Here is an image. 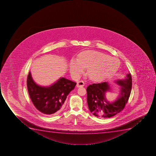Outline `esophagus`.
<instances>
[{"label": "esophagus", "mask_w": 156, "mask_h": 156, "mask_svg": "<svg viewBox=\"0 0 156 156\" xmlns=\"http://www.w3.org/2000/svg\"><path fill=\"white\" fill-rule=\"evenodd\" d=\"M84 86V83L83 81L80 80L78 81L77 83V87H83Z\"/></svg>", "instance_id": "1"}]
</instances>
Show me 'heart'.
<instances>
[{
  "label": "heart",
  "instance_id": "b5f03b06",
  "mask_svg": "<svg viewBox=\"0 0 156 156\" xmlns=\"http://www.w3.org/2000/svg\"><path fill=\"white\" fill-rule=\"evenodd\" d=\"M120 66L118 59L95 51H85L79 54L78 59H72L69 64L70 73L78 78L88 69V75L91 80L100 82L117 72Z\"/></svg>",
  "mask_w": 156,
  "mask_h": 156
}]
</instances>
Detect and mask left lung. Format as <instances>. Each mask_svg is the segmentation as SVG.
<instances>
[{"label":"left lung","mask_w":156,"mask_h":156,"mask_svg":"<svg viewBox=\"0 0 156 156\" xmlns=\"http://www.w3.org/2000/svg\"><path fill=\"white\" fill-rule=\"evenodd\" d=\"M126 80H119L116 83L121 86L119 97L113 102L106 100L105 94L110 91L106 82L93 83L87 88V103L90 112L94 115L103 118H110L115 115L124 108L132 90V79L130 73L126 76Z\"/></svg>","instance_id":"8db88e82"}]
</instances>
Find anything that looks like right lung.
I'll return each mask as SVG.
<instances>
[{
    "mask_svg": "<svg viewBox=\"0 0 156 156\" xmlns=\"http://www.w3.org/2000/svg\"><path fill=\"white\" fill-rule=\"evenodd\" d=\"M27 83L33 105L42 113L49 116L55 115L61 112L67 96L76 85L75 82L61 78L51 86H40L33 81L30 72Z\"/></svg>",
    "mask_w": 156,
    "mask_h": 156,
    "instance_id": "obj_1",
    "label": "right lung"
}]
</instances>
